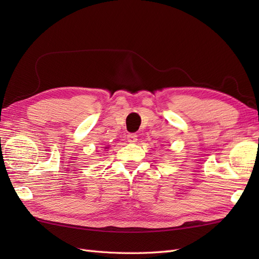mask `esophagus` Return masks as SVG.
Here are the masks:
<instances>
[{"mask_svg": "<svg viewBox=\"0 0 259 259\" xmlns=\"http://www.w3.org/2000/svg\"><path fill=\"white\" fill-rule=\"evenodd\" d=\"M126 140H128V142H130V144H135V142H137V140H138V137H137V135L135 134H129L126 136Z\"/></svg>", "mask_w": 259, "mask_h": 259, "instance_id": "obj_1", "label": "esophagus"}]
</instances>
